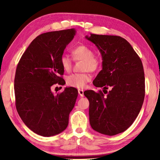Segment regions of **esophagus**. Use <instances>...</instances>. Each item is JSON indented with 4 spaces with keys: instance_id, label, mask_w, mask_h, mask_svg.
Returning <instances> with one entry per match:
<instances>
[{
    "instance_id": "34e87169",
    "label": "esophagus",
    "mask_w": 160,
    "mask_h": 160,
    "mask_svg": "<svg viewBox=\"0 0 160 160\" xmlns=\"http://www.w3.org/2000/svg\"><path fill=\"white\" fill-rule=\"evenodd\" d=\"M78 93H79V95L81 96V97H83L84 96V91L83 89H78Z\"/></svg>"
}]
</instances>
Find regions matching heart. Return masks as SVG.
<instances>
[{
	"label": "heart",
	"mask_w": 160,
	"mask_h": 160,
	"mask_svg": "<svg viewBox=\"0 0 160 160\" xmlns=\"http://www.w3.org/2000/svg\"><path fill=\"white\" fill-rule=\"evenodd\" d=\"M71 54L75 61H83L82 70L85 72L69 75L66 79L67 84L72 88L83 89L91 79L88 71L90 72L98 71L101 67V60L94 55V51L92 48L84 44L75 47L71 50ZM60 63L65 71L69 72L71 70L72 62L69 56L62 55Z\"/></svg>",
	"instance_id": "b5f03b06"
}]
</instances>
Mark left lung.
Segmentation results:
<instances>
[{"mask_svg": "<svg viewBox=\"0 0 160 160\" xmlns=\"http://www.w3.org/2000/svg\"><path fill=\"white\" fill-rule=\"evenodd\" d=\"M85 38L98 48L103 60L102 70L93 82L97 88H102L103 91L84 92L89 101L90 125L102 134L122 133L132 125L143 103L142 62L129 42L122 37L91 34Z\"/></svg>", "mask_w": 160, "mask_h": 160, "instance_id": "left-lung-1", "label": "left lung"}]
</instances>
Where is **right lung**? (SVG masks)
Returning a JSON list of instances; mask_svg holds the SVG:
<instances>
[{"instance_id": "add662e5", "label": "right lung", "mask_w": 160, "mask_h": 160, "mask_svg": "<svg viewBox=\"0 0 160 160\" xmlns=\"http://www.w3.org/2000/svg\"><path fill=\"white\" fill-rule=\"evenodd\" d=\"M75 32L71 28L38 35L23 53L17 67V111L24 123L41 136L50 137L63 132L75 104L78 95L75 88H66L56 95L51 91L52 85L65 83L61 77L64 70L60 59Z\"/></svg>"}]
</instances>
